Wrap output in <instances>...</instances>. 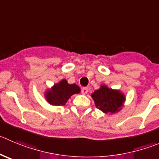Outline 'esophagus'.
Returning <instances> with one entry per match:
<instances>
[{"instance_id":"obj_1","label":"esophagus","mask_w":159,"mask_h":159,"mask_svg":"<svg viewBox=\"0 0 159 159\" xmlns=\"http://www.w3.org/2000/svg\"><path fill=\"white\" fill-rule=\"evenodd\" d=\"M81 93H82V94H84V95L87 94V93H88V88H85V87H84V88H82L81 89Z\"/></svg>"}]
</instances>
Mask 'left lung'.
<instances>
[{
  "mask_svg": "<svg viewBox=\"0 0 159 159\" xmlns=\"http://www.w3.org/2000/svg\"><path fill=\"white\" fill-rule=\"evenodd\" d=\"M98 109L104 113H115L118 111L125 101V96L119 91L108 89L103 85L92 94Z\"/></svg>",
  "mask_w": 159,
  "mask_h": 159,
  "instance_id": "8db88e82",
  "label": "left lung"
}]
</instances>
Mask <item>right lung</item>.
Here are the masks:
<instances>
[{"label": "right lung", "mask_w": 159, "mask_h": 159, "mask_svg": "<svg viewBox=\"0 0 159 159\" xmlns=\"http://www.w3.org/2000/svg\"><path fill=\"white\" fill-rule=\"evenodd\" d=\"M78 93H80V88L77 84H69L66 80H62L47 92L46 98L50 104L64 106L72 95Z\"/></svg>", "instance_id": "obj_1"}]
</instances>
